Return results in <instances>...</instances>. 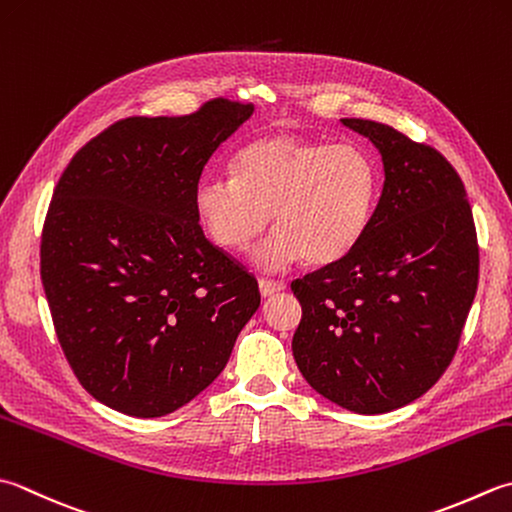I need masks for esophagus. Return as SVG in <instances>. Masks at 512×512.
<instances>
[{"mask_svg":"<svg viewBox=\"0 0 512 512\" xmlns=\"http://www.w3.org/2000/svg\"><path fill=\"white\" fill-rule=\"evenodd\" d=\"M286 288L284 282H277V279H268V277H262L259 279V293H262V297H270L275 293H282V290Z\"/></svg>","mask_w":512,"mask_h":512,"instance_id":"obj_1","label":"esophagus"}]
</instances>
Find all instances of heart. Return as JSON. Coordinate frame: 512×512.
I'll use <instances>...</instances> for the list:
<instances>
[{"instance_id":"b5f03b06","label":"heart","mask_w":512,"mask_h":512,"mask_svg":"<svg viewBox=\"0 0 512 512\" xmlns=\"http://www.w3.org/2000/svg\"><path fill=\"white\" fill-rule=\"evenodd\" d=\"M379 166L364 146L328 144L290 133L257 137L235 155V177L206 175L195 186V210L208 237L226 250H257L264 268L304 257L330 264L353 250L373 217Z\"/></svg>"}]
</instances>
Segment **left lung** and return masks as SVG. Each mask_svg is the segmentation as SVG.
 <instances>
[{
    "label": "left lung",
    "mask_w": 512,
    "mask_h": 512,
    "mask_svg": "<svg viewBox=\"0 0 512 512\" xmlns=\"http://www.w3.org/2000/svg\"><path fill=\"white\" fill-rule=\"evenodd\" d=\"M344 126L373 142L384 190L364 237L295 279V362L319 395L359 415L402 408L457 353L479 284L473 208L453 164L426 142L370 119Z\"/></svg>",
    "instance_id": "1"
}]
</instances>
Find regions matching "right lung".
<instances>
[{
	"label": "right lung",
	"instance_id": "add662e5",
	"mask_svg": "<svg viewBox=\"0 0 512 512\" xmlns=\"http://www.w3.org/2000/svg\"><path fill=\"white\" fill-rule=\"evenodd\" d=\"M253 104L208 99L126 117L77 150L42 228L39 273L64 355L90 395L162 417L222 373L259 308L257 279L199 226L195 186Z\"/></svg>",
	"mask_w": 512,
	"mask_h": 512
}]
</instances>
